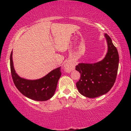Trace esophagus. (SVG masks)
I'll return each instance as SVG.
<instances>
[{
	"label": "esophagus",
	"instance_id": "1",
	"mask_svg": "<svg viewBox=\"0 0 131 131\" xmlns=\"http://www.w3.org/2000/svg\"><path fill=\"white\" fill-rule=\"evenodd\" d=\"M64 68H65V69L66 70V72H71L72 70L74 69V66L72 63H69L68 62L66 63L65 66H64Z\"/></svg>",
	"mask_w": 131,
	"mask_h": 131
}]
</instances>
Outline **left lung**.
I'll return each mask as SVG.
<instances>
[{
	"mask_svg": "<svg viewBox=\"0 0 131 131\" xmlns=\"http://www.w3.org/2000/svg\"><path fill=\"white\" fill-rule=\"evenodd\" d=\"M108 51L103 60L95 63H79L76 70L81 76L76 83L77 90L83 96L94 98L105 94L110 90L116 81L118 72V51L107 34Z\"/></svg>",
	"mask_w": 131,
	"mask_h": 131,
	"instance_id": "left-lung-1",
	"label": "left lung"
}]
</instances>
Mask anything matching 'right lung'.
<instances>
[{"label": "right lung", "mask_w": 131, "mask_h": 131, "mask_svg": "<svg viewBox=\"0 0 131 131\" xmlns=\"http://www.w3.org/2000/svg\"><path fill=\"white\" fill-rule=\"evenodd\" d=\"M12 52L10 55V69L15 87L24 96L37 101H46L54 95L61 76V68L52 70L41 79L26 80L18 76L13 66Z\"/></svg>", "instance_id": "right-lung-1"}]
</instances>
